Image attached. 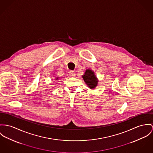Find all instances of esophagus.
I'll use <instances>...</instances> for the list:
<instances>
[{"instance_id": "1", "label": "esophagus", "mask_w": 153, "mask_h": 153, "mask_svg": "<svg viewBox=\"0 0 153 153\" xmlns=\"http://www.w3.org/2000/svg\"><path fill=\"white\" fill-rule=\"evenodd\" d=\"M69 75L71 77H74L76 76V73L74 71H69Z\"/></svg>"}]
</instances>
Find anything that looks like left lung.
I'll list each match as a JSON object with an SVG mask.
<instances>
[{
  "instance_id": "obj_1",
  "label": "left lung",
  "mask_w": 153,
  "mask_h": 153,
  "mask_svg": "<svg viewBox=\"0 0 153 153\" xmlns=\"http://www.w3.org/2000/svg\"><path fill=\"white\" fill-rule=\"evenodd\" d=\"M82 78L87 87L91 90L96 88L98 85V79L95 76L94 71L90 69L85 70V71L82 76Z\"/></svg>"
}]
</instances>
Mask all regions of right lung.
I'll list each match as a JSON object with an SVG mask.
<instances>
[{"label":"right lung","mask_w":153,"mask_h":153,"mask_svg":"<svg viewBox=\"0 0 153 153\" xmlns=\"http://www.w3.org/2000/svg\"><path fill=\"white\" fill-rule=\"evenodd\" d=\"M59 77H56V78H55V80H59Z\"/></svg>","instance_id":"right-lung-1"}]
</instances>
